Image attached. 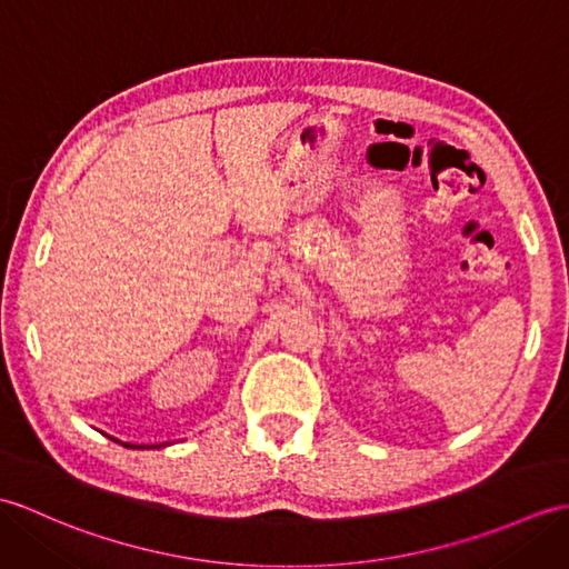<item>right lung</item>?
Masks as SVG:
<instances>
[{"label": "right lung", "instance_id": "1", "mask_svg": "<svg viewBox=\"0 0 569 569\" xmlns=\"http://www.w3.org/2000/svg\"><path fill=\"white\" fill-rule=\"evenodd\" d=\"M123 446H128V448H144V446H130V443H123ZM157 448V446H154Z\"/></svg>", "mask_w": 569, "mask_h": 569}]
</instances>
